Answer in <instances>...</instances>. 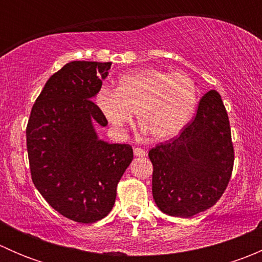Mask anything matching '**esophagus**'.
Wrapping results in <instances>:
<instances>
[{
  "label": "esophagus",
  "instance_id": "1",
  "mask_svg": "<svg viewBox=\"0 0 262 262\" xmlns=\"http://www.w3.org/2000/svg\"><path fill=\"white\" fill-rule=\"evenodd\" d=\"M146 150L143 149V148L141 147H136L134 148V155L137 156V157H143V156H146Z\"/></svg>",
  "mask_w": 262,
  "mask_h": 262
}]
</instances>
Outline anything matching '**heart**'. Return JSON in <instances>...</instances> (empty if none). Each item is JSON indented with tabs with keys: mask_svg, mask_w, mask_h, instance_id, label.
<instances>
[{
	"mask_svg": "<svg viewBox=\"0 0 262 262\" xmlns=\"http://www.w3.org/2000/svg\"><path fill=\"white\" fill-rule=\"evenodd\" d=\"M196 82L182 72L142 70L125 73L115 91L102 87L95 96L97 107L118 130H123L137 114L141 128L152 138L163 141L178 136L196 109Z\"/></svg>",
	"mask_w": 262,
	"mask_h": 262,
	"instance_id": "heart-1",
	"label": "heart"
}]
</instances>
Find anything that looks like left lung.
Wrapping results in <instances>:
<instances>
[{
  "mask_svg": "<svg viewBox=\"0 0 262 262\" xmlns=\"http://www.w3.org/2000/svg\"><path fill=\"white\" fill-rule=\"evenodd\" d=\"M153 165L152 194L163 213L190 218L212 208L233 171L231 125L215 90L202 97L196 115L175 138L148 153Z\"/></svg>",
  "mask_w": 262,
  "mask_h": 262,
  "instance_id": "left-lung-1",
  "label": "left lung"
}]
</instances>
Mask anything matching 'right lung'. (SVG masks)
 <instances>
[{
	"label": "right lung",
	"mask_w": 262,
	"mask_h": 262,
	"mask_svg": "<svg viewBox=\"0 0 262 262\" xmlns=\"http://www.w3.org/2000/svg\"><path fill=\"white\" fill-rule=\"evenodd\" d=\"M110 67L86 60L63 66L47 81L26 126L31 180L53 209L80 223L110 213L133 160L132 146L100 141L94 128L107 124L91 99Z\"/></svg>",
	"instance_id": "1"
}]
</instances>
